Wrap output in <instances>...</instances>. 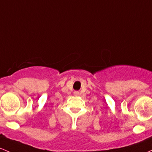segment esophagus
<instances>
[{"label":"esophagus","mask_w":152,"mask_h":152,"mask_svg":"<svg viewBox=\"0 0 152 152\" xmlns=\"http://www.w3.org/2000/svg\"><path fill=\"white\" fill-rule=\"evenodd\" d=\"M74 93H75V95H76V96H77V95H79L80 94V93L78 91H75Z\"/></svg>","instance_id":"obj_1"}]
</instances>
